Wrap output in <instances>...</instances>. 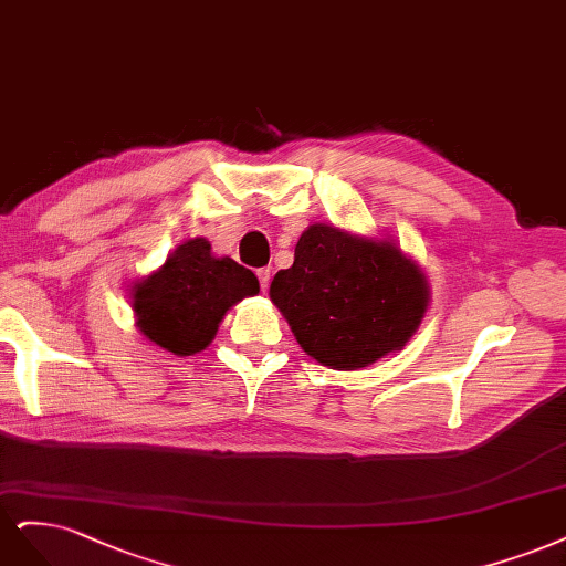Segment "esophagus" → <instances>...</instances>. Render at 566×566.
Instances as JSON below:
<instances>
[{
    "mask_svg": "<svg viewBox=\"0 0 566 566\" xmlns=\"http://www.w3.org/2000/svg\"><path fill=\"white\" fill-rule=\"evenodd\" d=\"M256 277H259V282H261V289L268 291V286H270V270H268V268H259V270H256Z\"/></svg>",
    "mask_w": 566,
    "mask_h": 566,
    "instance_id": "34e87169",
    "label": "esophagus"
}]
</instances>
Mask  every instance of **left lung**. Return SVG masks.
<instances>
[{
  "label": "left lung",
  "mask_w": 566,
  "mask_h": 566,
  "mask_svg": "<svg viewBox=\"0 0 566 566\" xmlns=\"http://www.w3.org/2000/svg\"><path fill=\"white\" fill-rule=\"evenodd\" d=\"M270 298L310 357L350 371L402 348L426 315L428 286L392 242L315 223L301 234L294 265L272 280Z\"/></svg>",
  "instance_id": "obj_1"
}]
</instances>
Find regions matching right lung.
I'll return each instance as SVG.
<instances>
[{"label": "right lung", "mask_w": 566, "mask_h": 566, "mask_svg": "<svg viewBox=\"0 0 566 566\" xmlns=\"http://www.w3.org/2000/svg\"><path fill=\"white\" fill-rule=\"evenodd\" d=\"M259 280L232 259H213L202 237L184 242L148 280L134 286L143 336L174 355H195L213 340L228 310L259 294Z\"/></svg>", "instance_id": "right-lung-1"}]
</instances>
